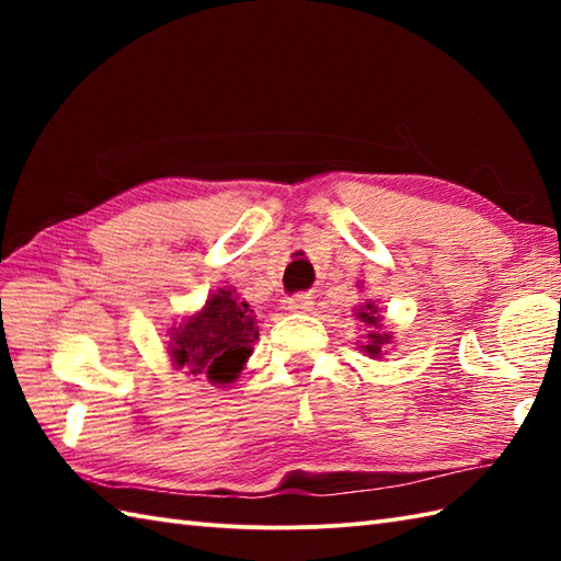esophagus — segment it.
Segmentation results:
<instances>
[{"label": "esophagus", "mask_w": 561, "mask_h": 561, "mask_svg": "<svg viewBox=\"0 0 561 561\" xmlns=\"http://www.w3.org/2000/svg\"><path fill=\"white\" fill-rule=\"evenodd\" d=\"M287 308L294 313H311L313 311V296L311 294H296L287 301Z\"/></svg>", "instance_id": "1"}]
</instances>
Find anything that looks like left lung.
<instances>
[{
	"label": "left lung",
	"mask_w": 561,
	"mask_h": 561,
	"mask_svg": "<svg viewBox=\"0 0 561 561\" xmlns=\"http://www.w3.org/2000/svg\"><path fill=\"white\" fill-rule=\"evenodd\" d=\"M356 318L371 328V330H368V335H366L368 342L362 344V352H366L368 356H371V359H380V354H383L388 344L392 342V332H386L383 325H380V320H383V318H380L378 306L371 299H366L364 306L356 308Z\"/></svg>",
	"instance_id": "1"
}]
</instances>
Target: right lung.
<instances>
[{"label": "right lung", "mask_w": 561, "mask_h": 561, "mask_svg": "<svg viewBox=\"0 0 561 561\" xmlns=\"http://www.w3.org/2000/svg\"><path fill=\"white\" fill-rule=\"evenodd\" d=\"M255 311L236 289L214 291L205 308L173 328L169 354L175 368L205 376L214 386H229L243 371L257 340Z\"/></svg>", "instance_id": "obj_1"}]
</instances>
